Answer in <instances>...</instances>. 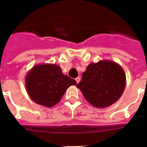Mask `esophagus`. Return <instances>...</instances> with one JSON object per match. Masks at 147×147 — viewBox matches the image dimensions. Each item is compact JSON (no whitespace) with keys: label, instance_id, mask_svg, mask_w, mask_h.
I'll return each instance as SVG.
<instances>
[{"label":"esophagus","instance_id":"esophagus-1","mask_svg":"<svg viewBox=\"0 0 147 147\" xmlns=\"http://www.w3.org/2000/svg\"><path fill=\"white\" fill-rule=\"evenodd\" d=\"M76 83H79L80 82V77H77V78H76Z\"/></svg>","mask_w":147,"mask_h":147}]
</instances>
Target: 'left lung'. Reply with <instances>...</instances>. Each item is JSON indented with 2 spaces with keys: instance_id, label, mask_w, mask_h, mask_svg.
Masks as SVG:
<instances>
[{
  "instance_id": "left-lung-1",
  "label": "left lung",
  "mask_w": 147,
  "mask_h": 147,
  "mask_svg": "<svg viewBox=\"0 0 147 147\" xmlns=\"http://www.w3.org/2000/svg\"><path fill=\"white\" fill-rule=\"evenodd\" d=\"M126 86V75L121 66L112 60H99L88 65L82 74L80 88L92 106L105 108L121 98Z\"/></svg>"
}]
</instances>
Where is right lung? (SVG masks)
Here are the masks:
<instances>
[{
  "instance_id": "add662e5",
  "label": "right lung",
  "mask_w": 147,
  "mask_h": 147,
  "mask_svg": "<svg viewBox=\"0 0 147 147\" xmlns=\"http://www.w3.org/2000/svg\"><path fill=\"white\" fill-rule=\"evenodd\" d=\"M76 82L63 74L59 65L42 63L33 66L25 77L27 93L35 103L51 107L60 102L66 90Z\"/></svg>"
}]
</instances>
